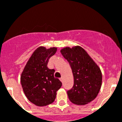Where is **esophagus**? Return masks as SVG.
<instances>
[{
	"label": "esophagus",
	"instance_id": "34e87169",
	"mask_svg": "<svg viewBox=\"0 0 122 122\" xmlns=\"http://www.w3.org/2000/svg\"><path fill=\"white\" fill-rule=\"evenodd\" d=\"M59 79H60V81L61 82H62V81H63V78H62V77H60V78Z\"/></svg>",
	"mask_w": 122,
	"mask_h": 122
}]
</instances>
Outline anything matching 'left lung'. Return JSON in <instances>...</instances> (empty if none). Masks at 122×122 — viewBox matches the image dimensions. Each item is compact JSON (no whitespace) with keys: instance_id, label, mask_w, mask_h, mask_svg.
I'll return each instance as SVG.
<instances>
[{"instance_id":"left-lung-1","label":"left lung","mask_w":122,"mask_h":122,"mask_svg":"<svg viewBox=\"0 0 122 122\" xmlns=\"http://www.w3.org/2000/svg\"><path fill=\"white\" fill-rule=\"evenodd\" d=\"M70 63L74 77V85L67 91L69 100L77 105H85L98 94L102 83L100 68L81 46L66 47L60 51Z\"/></svg>"}]
</instances>
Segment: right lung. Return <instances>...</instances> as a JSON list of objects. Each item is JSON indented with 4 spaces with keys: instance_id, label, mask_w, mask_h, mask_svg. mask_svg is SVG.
Here are the masks:
<instances>
[{
    "instance_id": "add662e5",
    "label": "right lung",
    "mask_w": 122,
    "mask_h": 122,
    "mask_svg": "<svg viewBox=\"0 0 122 122\" xmlns=\"http://www.w3.org/2000/svg\"><path fill=\"white\" fill-rule=\"evenodd\" d=\"M57 48H38L31 56L21 74V83L28 100L38 106L49 105L54 101L57 91L62 84L54 76L55 70L47 66L49 59Z\"/></svg>"
}]
</instances>
